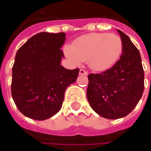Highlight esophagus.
Wrapping results in <instances>:
<instances>
[{
    "instance_id": "1",
    "label": "esophagus",
    "mask_w": 151,
    "mask_h": 151,
    "mask_svg": "<svg viewBox=\"0 0 151 151\" xmlns=\"http://www.w3.org/2000/svg\"><path fill=\"white\" fill-rule=\"evenodd\" d=\"M79 74H81V75H87L88 74V72L85 70V69H80V71H79Z\"/></svg>"
}]
</instances>
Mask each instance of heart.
Instances as JSON below:
<instances>
[{"label":"heart","instance_id":"heart-1","mask_svg":"<svg viewBox=\"0 0 151 151\" xmlns=\"http://www.w3.org/2000/svg\"><path fill=\"white\" fill-rule=\"evenodd\" d=\"M123 51V42L119 35L109 33H92L76 40L72 47H67L65 54L73 62L87 61L95 71L111 68Z\"/></svg>","mask_w":151,"mask_h":151}]
</instances>
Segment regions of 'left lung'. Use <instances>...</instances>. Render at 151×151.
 <instances>
[{
    "instance_id": "8db88e82",
    "label": "left lung",
    "mask_w": 151,
    "mask_h": 151,
    "mask_svg": "<svg viewBox=\"0 0 151 151\" xmlns=\"http://www.w3.org/2000/svg\"><path fill=\"white\" fill-rule=\"evenodd\" d=\"M123 42L120 58L100 73H90L86 96L100 116L119 119L133 111L144 91V70L138 49L129 37L118 30Z\"/></svg>"
}]
</instances>
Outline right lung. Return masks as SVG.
<instances>
[{
    "label": "right lung",
    "mask_w": 151,
    "mask_h": 151,
    "mask_svg": "<svg viewBox=\"0 0 151 151\" xmlns=\"http://www.w3.org/2000/svg\"><path fill=\"white\" fill-rule=\"evenodd\" d=\"M65 33L40 32L18 50L12 69L11 93L15 104L26 116L47 120L62 107L65 91L75 82L79 69L60 65V47Z\"/></svg>",
    "instance_id": "right-lung-1"
}]
</instances>
